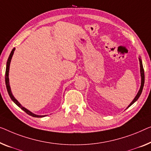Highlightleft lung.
Returning <instances> with one entry per match:
<instances>
[{
	"label": "left lung",
	"mask_w": 151,
	"mask_h": 151,
	"mask_svg": "<svg viewBox=\"0 0 151 151\" xmlns=\"http://www.w3.org/2000/svg\"><path fill=\"white\" fill-rule=\"evenodd\" d=\"M139 61H140V75H141V86H140V88L139 89V91L138 92V93H137V95L136 97L134 98V99L133 100V101L130 103V104L128 106V107L131 106L134 104L135 102H136L137 100H138V99L140 97L141 93H142V89H143V87H144V84H145V71H144V68H143V66H142V60L140 58H139Z\"/></svg>",
	"instance_id": "1"
}]
</instances>
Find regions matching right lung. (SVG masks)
<instances>
[{"label": "right lung", "instance_id": "right-lung-1", "mask_svg": "<svg viewBox=\"0 0 151 151\" xmlns=\"http://www.w3.org/2000/svg\"><path fill=\"white\" fill-rule=\"evenodd\" d=\"M15 49V48H13L12 49V51H11L10 55H9V58H8V60H7V62H6V66L5 83H6V89H7L9 95L11 100L13 101V102H14L15 104H16L17 106H19L22 110H23L24 112H26L27 114H29V115L32 116H33V117H43V116H45V115H37V114H35L32 113V112H30V111H28V110L26 109V108H24V107L22 106L20 104V103L18 102V101L16 100V99L14 98V96H13L12 92H11V90L10 85H9V66H10L11 60V58H12V56L13 55V53H14Z\"/></svg>", "mask_w": 151, "mask_h": 151}]
</instances>
